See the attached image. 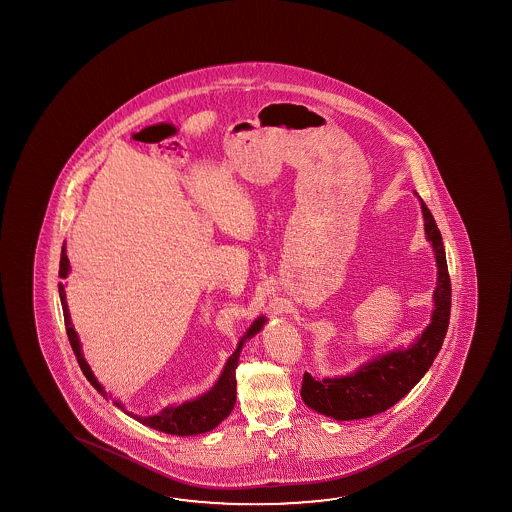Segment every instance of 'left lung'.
Listing matches in <instances>:
<instances>
[{
	"label": "left lung",
	"instance_id": "1",
	"mask_svg": "<svg viewBox=\"0 0 512 512\" xmlns=\"http://www.w3.org/2000/svg\"><path fill=\"white\" fill-rule=\"evenodd\" d=\"M419 202L425 221V234L434 248L437 264L434 312L430 325L409 348L378 355L346 377L314 378L310 373H305L302 400L312 411L337 421L369 418L387 411L418 384L441 350L450 323L452 284L443 237L437 228L436 219L425 202Z\"/></svg>",
	"mask_w": 512,
	"mask_h": 512
}]
</instances>
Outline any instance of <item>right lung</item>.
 Masks as SVG:
<instances>
[{
    "instance_id": "obj_1",
    "label": "right lung",
    "mask_w": 512,
    "mask_h": 512,
    "mask_svg": "<svg viewBox=\"0 0 512 512\" xmlns=\"http://www.w3.org/2000/svg\"><path fill=\"white\" fill-rule=\"evenodd\" d=\"M69 273V259L66 255V246H62V253H60V269L59 277L66 278ZM60 303H62V310H64V323H66V332H68L69 343L76 355V361L80 364V369L84 371L85 378L91 382V386L103 394L105 398L109 396L107 391L103 389L100 382L94 377L93 369L89 368V364L84 359L82 353V344L78 339L73 323H71V316H69L68 302H66V291H64V284H59ZM266 323V318L260 316L252 323V327L246 330V334L241 337V341L237 344L235 352L228 357L225 368L221 371V377L214 387L207 391V393L198 396L196 400L191 402L182 403V405H175V407H166L164 411L155 414V416H137L132 412L125 411V407L119 402H114L116 407L123 409V411L137 419L139 423H143L146 427L155 428L160 432H166L171 436H196V434H203L209 432L212 428L218 427L223 419L227 418L228 414L232 412L235 405V368L239 364V353L243 350L244 343L248 339H252L257 332L262 330Z\"/></svg>"
}]
</instances>
